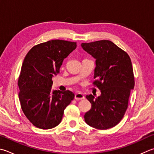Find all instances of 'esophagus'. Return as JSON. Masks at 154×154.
Returning <instances> with one entry per match:
<instances>
[{
  "label": "esophagus",
  "instance_id": "1",
  "mask_svg": "<svg viewBox=\"0 0 154 154\" xmlns=\"http://www.w3.org/2000/svg\"><path fill=\"white\" fill-rule=\"evenodd\" d=\"M84 98H85L84 96L81 93H77L75 95V99L76 100H83Z\"/></svg>",
  "mask_w": 154,
  "mask_h": 154
}]
</instances>
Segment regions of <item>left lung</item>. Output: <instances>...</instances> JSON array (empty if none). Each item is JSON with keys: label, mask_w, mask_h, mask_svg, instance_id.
Segmentation results:
<instances>
[{"label": "left lung", "mask_w": 154, "mask_h": 154, "mask_svg": "<svg viewBox=\"0 0 154 154\" xmlns=\"http://www.w3.org/2000/svg\"><path fill=\"white\" fill-rule=\"evenodd\" d=\"M82 48L96 59L94 84L101 95L86 97L91 108L84 115L87 124L105 130L121 121L128 107L131 90L135 86L131 58L112 42L100 40L82 43Z\"/></svg>", "instance_id": "obj_1"}]
</instances>
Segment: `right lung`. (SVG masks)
Masks as SVG:
<instances>
[{
	"mask_svg": "<svg viewBox=\"0 0 154 154\" xmlns=\"http://www.w3.org/2000/svg\"><path fill=\"white\" fill-rule=\"evenodd\" d=\"M76 42L54 40L33 46L25 57L18 80L19 98L27 119L37 128L49 129L60 123L64 110L75 95L52 90V77Z\"/></svg>",
	"mask_w": 154,
	"mask_h": 154,
	"instance_id": "1",
	"label": "right lung"
}]
</instances>
